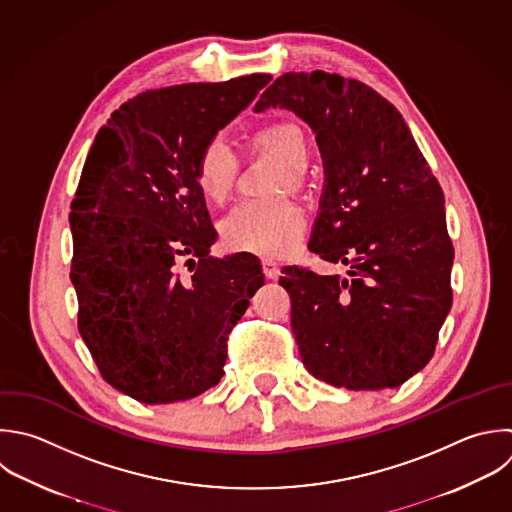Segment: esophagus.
Wrapping results in <instances>:
<instances>
[{
    "label": "esophagus",
    "mask_w": 512,
    "mask_h": 512,
    "mask_svg": "<svg viewBox=\"0 0 512 512\" xmlns=\"http://www.w3.org/2000/svg\"><path fill=\"white\" fill-rule=\"evenodd\" d=\"M262 272L268 280H276L280 276V266L272 260H262Z\"/></svg>",
    "instance_id": "1"
}]
</instances>
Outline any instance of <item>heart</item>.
Wrapping results in <instances>:
<instances>
[{
	"instance_id": "obj_1",
	"label": "heart",
	"mask_w": 512,
	"mask_h": 512,
	"mask_svg": "<svg viewBox=\"0 0 512 512\" xmlns=\"http://www.w3.org/2000/svg\"><path fill=\"white\" fill-rule=\"evenodd\" d=\"M252 146L282 162L276 176L274 192L300 190L306 186V164L310 144L304 130L292 122H278L258 130ZM240 172L238 156L220 140H210L196 160V186L212 204L230 198ZM306 232L304 208L286 196L270 200H248L238 204L220 224L222 242L228 250L280 258L298 248Z\"/></svg>"
}]
</instances>
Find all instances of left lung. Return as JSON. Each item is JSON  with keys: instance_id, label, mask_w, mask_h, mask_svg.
Returning a JSON list of instances; mask_svg holds the SVG:
<instances>
[{"instance_id": "obj_1", "label": "left lung", "mask_w": 512, "mask_h": 512, "mask_svg": "<svg viewBox=\"0 0 512 512\" xmlns=\"http://www.w3.org/2000/svg\"><path fill=\"white\" fill-rule=\"evenodd\" d=\"M314 132L326 186L310 250L348 276L286 268L292 332L308 372L336 388L404 384L428 364L452 306L444 194L398 110L326 72L282 74L256 104Z\"/></svg>"}]
</instances>
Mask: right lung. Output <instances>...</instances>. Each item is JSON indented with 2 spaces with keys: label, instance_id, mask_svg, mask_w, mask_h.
<instances>
[{
  "label": "right lung",
  "instance_id": "obj_1",
  "mask_svg": "<svg viewBox=\"0 0 512 512\" xmlns=\"http://www.w3.org/2000/svg\"><path fill=\"white\" fill-rule=\"evenodd\" d=\"M270 80L142 92L88 154L70 214L78 328L102 378L140 402L214 388L228 334L264 284L254 258L210 256L216 232L196 160Z\"/></svg>",
  "mask_w": 512,
  "mask_h": 512
}]
</instances>
